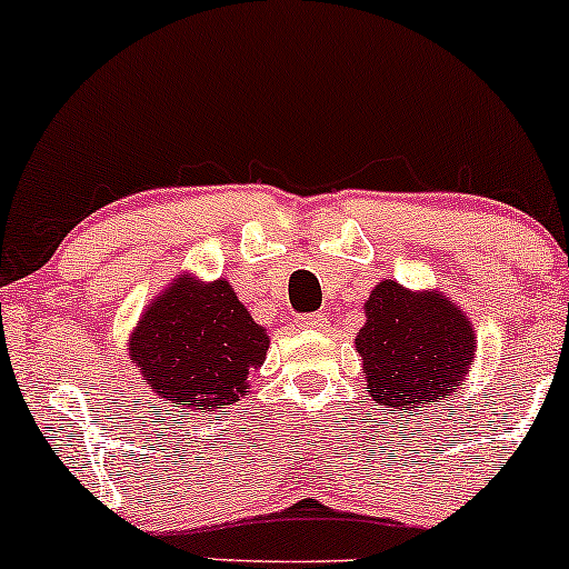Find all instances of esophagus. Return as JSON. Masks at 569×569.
I'll use <instances>...</instances> for the list:
<instances>
[{"instance_id":"34e87169","label":"esophagus","mask_w":569,"mask_h":569,"mask_svg":"<svg viewBox=\"0 0 569 569\" xmlns=\"http://www.w3.org/2000/svg\"><path fill=\"white\" fill-rule=\"evenodd\" d=\"M298 322V328H325V322H328V319H325L322 315H301L296 319Z\"/></svg>"}]
</instances>
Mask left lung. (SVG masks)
Segmentation results:
<instances>
[{
    "label": "left lung",
    "mask_w": 569,
    "mask_h": 569,
    "mask_svg": "<svg viewBox=\"0 0 569 569\" xmlns=\"http://www.w3.org/2000/svg\"><path fill=\"white\" fill-rule=\"evenodd\" d=\"M366 317L355 343L376 403L411 413L462 387L473 362V328L455 303L389 279L370 292Z\"/></svg>",
    "instance_id": "8db88e82"
}]
</instances>
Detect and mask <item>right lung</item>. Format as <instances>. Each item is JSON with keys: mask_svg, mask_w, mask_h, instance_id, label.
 Listing matches in <instances>:
<instances>
[{"mask_svg": "<svg viewBox=\"0 0 569 569\" xmlns=\"http://www.w3.org/2000/svg\"><path fill=\"white\" fill-rule=\"evenodd\" d=\"M268 336L222 279H177L131 336V360L169 408L217 411L239 400L263 366Z\"/></svg>", "mask_w": 569, "mask_h": 569, "instance_id": "add662e5", "label": "right lung"}]
</instances>
